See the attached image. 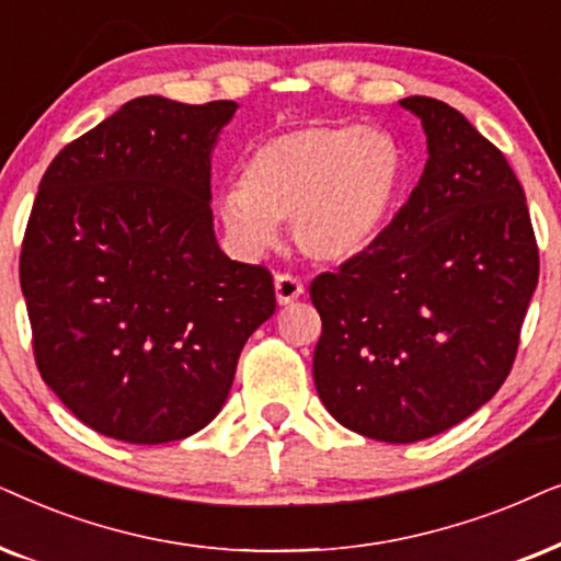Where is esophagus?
Returning a JSON list of instances; mask_svg holds the SVG:
<instances>
[{"mask_svg":"<svg viewBox=\"0 0 561 561\" xmlns=\"http://www.w3.org/2000/svg\"><path fill=\"white\" fill-rule=\"evenodd\" d=\"M274 289H276V302H279V305H293V302L300 300L302 293H305L302 282L293 274H276Z\"/></svg>","mask_w":561,"mask_h":561,"instance_id":"esophagus-1","label":"esophagus"}]
</instances>
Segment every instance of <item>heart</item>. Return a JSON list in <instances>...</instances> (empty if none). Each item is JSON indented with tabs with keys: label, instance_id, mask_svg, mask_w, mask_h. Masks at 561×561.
Here are the masks:
<instances>
[{
	"label": "heart",
	"instance_id": "1",
	"mask_svg": "<svg viewBox=\"0 0 561 561\" xmlns=\"http://www.w3.org/2000/svg\"><path fill=\"white\" fill-rule=\"evenodd\" d=\"M402 184L405 161L390 133L356 123L305 125L249 156L241 186L220 197V215L245 249H268L276 222H293L305 256L343 264L377 241Z\"/></svg>",
	"mask_w": 561,
	"mask_h": 561
}]
</instances>
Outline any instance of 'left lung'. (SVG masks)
I'll use <instances>...</instances> for the list:
<instances>
[{
  "label": "left lung",
  "instance_id": "obj_1",
  "mask_svg": "<svg viewBox=\"0 0 561 561\" xmlns=\"http://www.w3.org/2000/svg\"><path fill=\"white\" fill-rule=\"evenodd\" d=\"M428 161L390 226L312 279L323 320L312 377L348 431L387 444L436 436L480 410L511 375L539 245L518 176L459 110L431 96Z\"/></svg>",
  "mask_w": 561,
  "mask_h": 561
}]
</instances>
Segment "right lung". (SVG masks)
<instances>
[{"label":"right lung","mask_w":561,"mask_h":561,"mask_svg":"<svg viewBox=\"0 0 561 561\" xmlns=\"http://www.w3.org/2000/svg\"><path fill=\"white\" fill-rule=\"evenodd\" d=\"M238 104L138 96L50 161L20 251L43 382L102 436L167 444L226 402L274 316L264 266L220 251L210 151Z\"/></svg>","instance_id":"add662e5"}]
</instances>
